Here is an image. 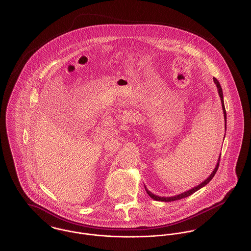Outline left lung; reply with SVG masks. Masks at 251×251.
<instances>
[{
	"label": "left lung",
	"instance_id": "left-lung-1",
	"mask_svg": "<svg viewBox=\"0 0 251 251\" xmlns=\"http://www.w3.org/2000/svg\"><path fill=\"white\" fill-rule=\"evenodd\" d=\"M214 82H215V85H216V87H217V92H218V95H219V97H220V101H221V105H222V111H223V115H224V122H225V123H224V124H225L224 126H225V130H226V110H225V106H224L222 89H221V86H220V84H219V82L217 81L216 78H214ZM224 137H225V136H224ZM219 161H220V155H219V157H218V160H217V162H216V165H215V169H214V171L212 172V174H211L207 179H205L204 181H202L199 185H197V186H195V187H193V188H191V189H189V190H187V191H185V192H183V193H180V194L172 196V197H161V196H157V195H154L153 193H151V192L146 187V185H145V189H146L147 193L149 194V196H150L151 199L155 200V201L171 202V201H176V200H179V199L188 197V196H190L191 194H193L194 192H196L197 190H199L200 188L204 187L207 183H209V182L211 181V179L214 178V176H215V173H216V171H217V169H218Z\"/></svg>",
	"mask_w": 251,
	"mask_h": 251
}]
</instances>
